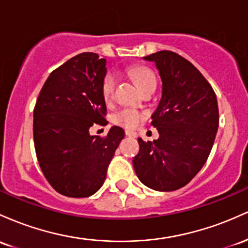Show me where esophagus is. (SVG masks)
Returning a JSON list of instances; mask_svg holds the SVG:
<instances>
[{
	"mask_svg": "<svg viewBox=\"0 0 248 248\" xmlns=\"http://www.w3.org/2000/svg\"><path fill=\"white\" fill-rule=\"evenodd\" d=\"M125 135H126L127 137H132V138H136V137H137V135H136L135 132L129 131V130H126V131H125Z\"/></svg>",
	"mask_w": 248,
	"mask_h": 248,
	"instance_id": "1",
	"label": "esophagus"
}]
</instances>
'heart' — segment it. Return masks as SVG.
I'll return each instance as SVG.
<instances>
[{
  "label": "heart",
  "mask_w": 248,
  "mask_h": 248,
  "mask_svg": "<svg viewBox=\"0 0 248 248\" xmlns=\"http://www.w3.org/2000/svg\"><path fill=\"white\" fill-rule=\"evenodd\" d=\"M130 76L135 80L139 90H143L144 88L149 87L151 84H155V75L150 69L145 66H136L129 70ZM116 85V76L113 74H108L104 77L102 83V93L105 101H110L113 96V91H115ZM143 119V113L139 112L138 110L135 109H123L119 110L118 112L115 113L113 116V122L116 124L121 125V126L127 127V129H132L136 127L140 123Z\"/></svg>",
  "instance_id": "b5f03b06"
}]
</instances>
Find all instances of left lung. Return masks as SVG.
<instances>
[{
  "label": "left lung",
  "mask_w": 248,
  "mask_h": 248,
  "mask_svg": "<svg viewBox=\"0 0 248 248\" xmlns=\"http://www.w3.org/2000/svg\"><path fill=\"white\" fill-rule=\"evenodd\" d=\"M143 60L155 64L161 97L152 113L159 138L144 141L132 164L147 187L174 191L193 179L206 163L219 126L217 96L191 62L176 52H155Z\"/></svg>",
  "instance_id": "obj_1"
}]
</instances>
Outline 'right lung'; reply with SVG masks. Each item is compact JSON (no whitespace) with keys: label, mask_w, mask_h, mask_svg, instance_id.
<instances>
[{"label":"right lung","mask_w":248,"mask_h":248,"mask_svg":"<svg viewBox=\"0 0 248 248\" xmlns=\"http://www.w3.org/2000/svg\"><path fill=\"white\" fill-rule=\"evenodd\" d=\"M107 60L93 52L70 58L49 75L34 109V143L44 177L58 193L84 198L104 184L124 130L112 126L104 138L93 124L108 123L102 83Z\"/></svg>","instance_id":"obj_1"}]
</instances>
